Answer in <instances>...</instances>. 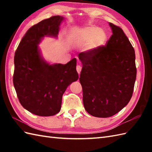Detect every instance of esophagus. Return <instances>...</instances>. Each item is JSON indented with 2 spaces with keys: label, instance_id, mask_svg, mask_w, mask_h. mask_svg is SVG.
<instances>
[{
  "label": "esophagus",
  "instance_id": "1",
  "mask_svg": "<svg viewBox=\"0 0 152 152\" xmlns=\"http://www.w3.org/2000/svg\"><path fill=\"white\" fill-rule=\"evenodd\" d=\"M76 70H77V72L78 73V74H80V72H81V70H82V66H80V65H78L76 66Z\"/></svg>",
  "mask_w": 152,
  "mask_h": 152
}]
</instances>
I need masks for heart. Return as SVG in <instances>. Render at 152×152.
I'll return each instance as SVG.
<instances>
[{"label":"heart","instance_id":"1","mask_svg":"<svg viewBox=\"0 0 152 152\" xmlns=\"http://www.w3.org/2000/svg\"><path fill=\"white\" fill-rule=\"evenodd\" d=\"M72 40L80 44H88L86 51H90L98 49L104 44L106 34L100 27L89 26L76 31Z\"/></svg>","mask_w":152,"mask_h":152}]
</instances>
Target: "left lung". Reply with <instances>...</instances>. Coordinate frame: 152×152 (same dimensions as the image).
I'll return each instance as SVG.
<instances>
[{
  "label": "left lung",
  "mask_w": 152,
  "mask_h": 152,
  "mask_svg": "<svg viewBox=\"0 0 152 152\" xmlns=\"http://www.w3.org/2000/svg\"><path fill=\"white\" fill-rule=\"evenodd\" d=\"M109 25L112 34L105 46L78 55L83 106L97 118L111 117L128 104L137 76L133 47L120 27Z\"/></svg>",
  "instance_id": "left-lung-1"
}]
</instances>
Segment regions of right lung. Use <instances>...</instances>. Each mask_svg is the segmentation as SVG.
I'll return each mask as SVG.
<instances>
[{
  "mask_svg": "<svg viewBox=\"0 0 152 152\" xmlns=\"http://www.w3.org/2000/svg\"><path fill=\"white\" fill-rule=\"evenodd\" d=\"M63 20L62 16L56 15L33 25L15 53L13 83L15 91L23 107L35 115L57 114L67 87L78 79L76 59L65 64H51L42 57L38 47L44 37H57Z\"/></svg>",
  "mask_w": 152,
  "mask_h": 152,
  "instance_id": "right-lung-1",
  "label": "right lung"
}]
</instances>
